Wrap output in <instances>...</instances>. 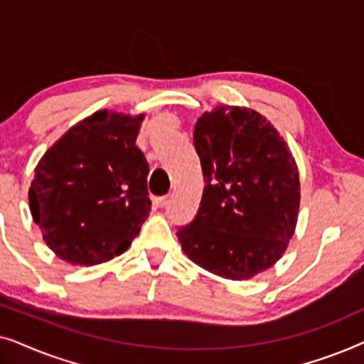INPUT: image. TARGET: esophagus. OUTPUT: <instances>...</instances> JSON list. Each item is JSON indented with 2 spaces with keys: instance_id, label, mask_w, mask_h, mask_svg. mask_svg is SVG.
Instances as JSON below:
<instances>
[{
  "instance_id": "esophagus-1",
  "label": "esophagus",
  "mask_w": 364,
  "mask_h": 364,
  "mask_svg": "<svg viewBox=\"0 0 364 364\" xmlns=\"http://www.w3.org/2000/svg\"><path fill=\"white\" fill-rule=\"evenodd\" d=\"M166 200H167V196H154L152 197V203H154V207H164V203H166Z\"/></svg>"
}]
</instances>
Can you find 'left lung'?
I'll list each match as a JSON object with an SVG mask.
<instances>
[{"mask_svg":"<svg viewBox=\"0 0 364 364\" xmlns=\"http://www.w3.org/2000/svg\"><path fill=\"white\" fill-rule=\"evenodd\" d=\"M200 207L178 227L182 250L228 280H248L280 260L295 233L300 177L290 147L253 109L220 106L193 127Z\"/></svg>","mask_w":364,"mask_h":364,"instance_id":"left-lung-1","label":"left lung"}]
</instances>
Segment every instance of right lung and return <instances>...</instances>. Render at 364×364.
I'll return each mask as SVG.
<instances>
[{
    "mask_svg": "<svg viewBox=\"0 0 364 364\" xmlns=\"http://www.w3.org/2000/svg\"><path fill=\"white\" fill-rule=\"evenodd\" d=\"M142 114L97 111L49 147L29 188L46 245L73 265H97L131 247L151 212L149 164L136 139Z\"/></svg>",
    "mask_w": 364,
    "mask_h": 364,
    "instance_id": "1",
    "label": "right lung"
}]
</instances>
